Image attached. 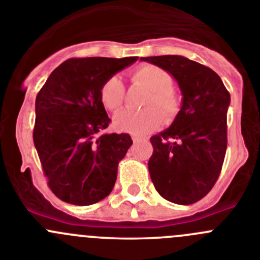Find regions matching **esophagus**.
<instances>
[{"instance_id":"34e87169","label":"esophagus","mask_w":260,"mask_h":260,"mask_svg":"<svg viewBox=\"0 0 260 260\" xmlns=\"http://www.w3.org/2000/svg\"><path fill=\"white\" fill-rule=\"evenodd\" d=\"M132 140H133V142H145V141H147V138L140 137V136H132Z\"/></svg>"}]
</instances>
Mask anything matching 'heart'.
Instances as JSON below:
<instances>
[{"instance_id":"heart-1","label":"heart","mask_w":260,"mask_h":260,"mask_svg":"<svg viewBox=\"0 0 260 260\" xmlns=\"http://www.w3.org/2000/svg\"><path fill=\"white\" fill-rule=\"evenodd\" d=\"M133 84L147 89L144 110H124L114 116V125L119 131L132 135H146L156 129L161 122L171 123L181 110V97L172 87V77L156 65L145 64L136 68L131 75ZM100 101L109 111L122 108L124 86L118 77H110L100 88Z\"/></svg>"}]
</instances>
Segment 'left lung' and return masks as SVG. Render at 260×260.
<instances>
[{
    "instance_id": "obj_1",
    "label": "left lung",
    "mask_w": 260,
    "mask_h": 260,
    "mask_svg": "<svg viewBox=\"0 0 260 260\" xmlns=\"http://www.w3.org/2000/svg\"><path fill=\"white\" fill-rule=\"evenodd\" d=\"M176 79L182 105L171 127L150 138L151 181L160 196L190 205L207 195L219 177L227 149L230 97L210 68L179 55L141 57Z\"/></svg>"
}]
</instances>
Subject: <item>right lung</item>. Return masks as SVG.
Here are the masks:
<instances>
[{
	"label": "right lung",
	"instance_id": "obj_1",
	"mask_svg": "<svg viewBox=\"0 0 260 260\" xmlns=\"http://www.w3.org/2000/svg\"><path fill=\"white\" fill-rule=\"evenodd\" d=\"M137 60L69 59L38 92L33 141L48 186L60 200L84 207L113 190L119 161L133 141L128 133L104 132L110 118L100 101V88Z\"/></svg>",
	"mask_w": 260,
	"mask_h": 260
}]
</instances>
